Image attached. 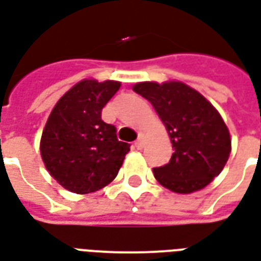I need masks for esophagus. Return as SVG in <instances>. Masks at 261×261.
Here are the masks:
<instances>
[{
  "label": "esophagus",
  "mask_w": 261,
  "mask_h": 261,
  "mask_svg": "<svg viewBox=\"0 0 261 261\" xmlns=\"http://www.w3.org/2000/svg\"><path fill=\"white\" fill-rule=\"evenodd\" d=\"M144 145H145V136H144V134H140V136H138V140L136 141V148L137 149H142Z\"/></svg>",
  "instance_id": "1"
}]
</instances>
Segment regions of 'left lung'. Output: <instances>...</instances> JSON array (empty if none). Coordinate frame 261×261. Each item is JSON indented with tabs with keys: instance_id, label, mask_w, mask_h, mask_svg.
<instances>
[{
	"instance_id": "1",
	"label": "left lung",
	"mask_w": 261,
	"mask_h": 261,
	"mask_svg": "<svg viewBox=\"0 0 261 261\" xmlns=\"http://www.w3.org/2000/svg\"><path fill=\"white\" fill-rule=\"evenodd\" d=\"M133 90L155 108L174 148L169 163L153 169L155 178L177 194L210 184L231 152L229 131L214 106L181 82L137 83Z\"/></svg>"
}]
</instances>
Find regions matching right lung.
<instances>
[{
	"label": "right lung",
	"instance_id": "1",
	"mask_svg": "<svg viewBox=\"0 0 261 261\" xmlns=\"http://www.w3.org/2000/svg\"><path fill=\"white\" fill-rule=\"evenodd\" d=\"M120 83L83 80L57 102L44 127L40 150L58 182L74 194H90L112 182L130 144L121 142L116 127L101 119L103 106Z\"/></svg>",
	"mask_w": 261,
	"mask_h": 261
}]
</instances>
